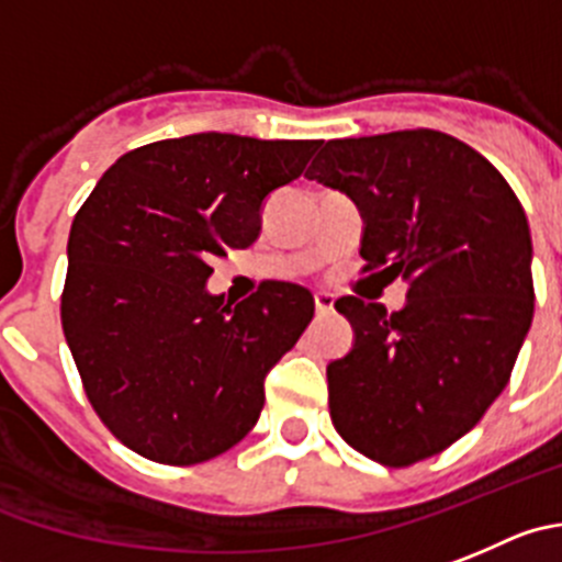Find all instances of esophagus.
Returning a JSON list of instances; mask_svg holds the SVG:
<instances>
[{
  "label": "esophagus",
  "instance_id": "34e87169",
  "mask_svg": "<svg viewBox=\"0 0 562 562\" xmlns=\"http://www.w3.org/2000/svg\"><path fill=\"white\" fill-rule=\"evenodd\" d=\"M335 307V293L329 291H316V311L318 313H329Z\"/></svg>",
  "mask_w": 562,
  "mask_h": 562
}]
</instances>
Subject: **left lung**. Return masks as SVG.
<instances>
[{"mask_svg": "<svg viewBox=\"0 0 562 562\" xmlns=\"http://www.w3.org/2000/svg\"><path fill=\"white\" fill-rule=\"evenodd\" d=\"M305 177L358 204L363 271L407 282L396 313L335 302L355 329L349 355L327 366L335 429L393 469L432 458L505 391L532 324L521 202L480 151L438 130L327 140Z\"/></svg>", "mask_w": 562, "mask_h": 562, "instance_id": "left-lung-1", "label": "left lung"}]
</instances>
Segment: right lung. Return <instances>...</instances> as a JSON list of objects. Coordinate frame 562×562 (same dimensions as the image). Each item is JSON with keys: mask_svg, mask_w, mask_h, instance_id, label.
<instances>
[{"mask_svg": "<svg viewBox=\"0 0 562 562\" xmlns=\"http://www.w3.org/2000/svg\"><path fill=\"white\" fill-rule=\"evenodd\" d=\"M322 140L196 133L110 166L68 233L60 318L93 411L124 447L193 465L235 447L263 411V382L311 324L313 293L263 282L227 305L210 260L260 235L271 191Z\"/></svg>", "mask_w": 562, "mask_h": 562, "instance_id": "right-lung-1", "label": "right lung"}]
</instances>
